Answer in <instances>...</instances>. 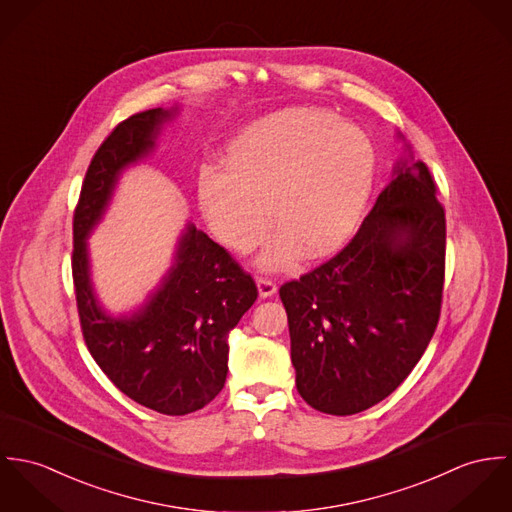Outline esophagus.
Masks as SVG:
<instances>
[{"mask_svg": "<svg viewBox=\"0 0 512 512\" xmlns=\"http://www.w3.org/2000/svg\"><path fill=\"white\" fill-rule=\"evenodd\" d=\"M257 288L261 298H269L277 292V283L271 277H257Z\"/></svg>", "mask_w": 512, "mask_h": 512, "instance_id": "obj_1", "label": "esophagus"}]
</instances>
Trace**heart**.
<instances>
[{
	"label": "heart",
	"instance_id": "1",
	"mask_svg": "<svg viewBox=\"0 0 512 512\" xmlns=\"http://www.w3.org/2000/svg\"><path fill=\"white\" fill-rule=\"evenodd\" d=\"M375 180V149L355 125L320 108H294L255 123L229 147L228 171L198 176L202 212L216 237L237 253L281 229L263 265L290 267L332 253L357 226Z\"/></svg>",
	"mask_w": 512,
	"mask_h": 512
}]
</instances>
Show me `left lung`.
I'll return each instance as SVG.
<instances>
[{
	"instance_id": "8db88e82",
	"label": "left lung",
	"mask_w": 512,
	"mask_h": 512,
	"mask_svg": "<svg viewBox=\"0 0 512 512\" xmlns=\"http://www.w3.org/2000/svg\"><path fill=\"white\" fill-rule=\"evenodd\" d=\"M422 161L393 180L336 257L279 290L296 389L349 416L389 397L432 340L446 275V212Z\"/></svg>"
}]
</instances>
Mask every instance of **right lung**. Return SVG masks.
Instances as JSON below:
<instances>
[{
    "instance_id": "1",
    "label": "right lung",
    "mask_w": 512,
    "mask_h": 512,
    "mask_svg": "<svg viewBox=\"0 0 512 512\" xmlns=\"http://www.w3.org/2000/svg\"><path fill=\"white\" fill-rule=\"evenodd\" d=\"M174 114L176 108H155L123 119L92 157L72 220V281L82 336L108 379L151 410L184 416L224 389L228 334L257 300L255 281L222 245L188 224L161 286L133 314L114 316L94 292L88 259V237L119 174L155 149Z\"/></svg>"
}]
</instances>
